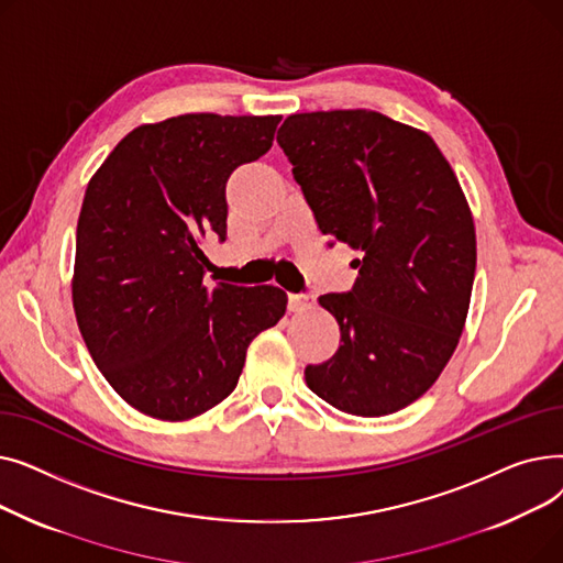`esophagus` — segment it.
Returning a JSON list of instances; mask_svg holds the SVG:
<instances>
[{"mask_svg":"<svg viewBox=\"0 0 563 563\" xmlns=\"http://www.w3.org/2000/svg\"><path fill=\"white\" fill-rule=\"evenodd\" d=\"M287 306L291 312H303L312 306V297H308V294H289Z\"/></svg>","mask_w":563,"mask_h":563,"instance_id":"1","label":"esophagus"}]
</instances>
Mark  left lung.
Here are the masks:
<instances>
[{
	"instance_id": "left-lung-1",
	"label": "left lung",
	"mask_w": 563,
	"mask_h": 563,
	"mask_svg": "<svg viewBox=\"0 0 563 563\" xmlns=\"http://www.w3.org/2000/svg\"><path fill=\"white\" fill-rule=\"evenodd\" d=\"M278 143L329 246L361 253L353 287L319 297L342 344L306 367L308 388L349 416H390L459 344L477 266L465 196L429 134L378 111L294 113Z\"/></svg>"
}]
</instances>
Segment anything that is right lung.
I'll use <instances>...</instances> for the list:
<instances>
[{"mask_svg":"<svg viewBox=\"0 0 563 563\" xmlns=\"http://www.w3.org/2000/svg\"><path fill=\"white\" fill-rule=\"evenodd\" d=\"M280 115L185 113L132 130L88 183L73 306L109 386L157 420H189L240 380L253 338L285 314L274 285H205V234L225 242V185Z\"/></svg>","mask_w":563,"mask_h":563,"instance_id":"obj_1","label":"right lung"}]
</instances>
